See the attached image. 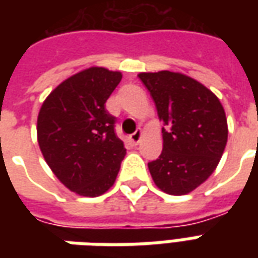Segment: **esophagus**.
I'll return each mask as SVG.
<instances>
[{
  "instance_id": "34e87169",
  "label": "esophagus",
  "mask_w": 258,
  "mask_h": 258,
  "mask_svg": "<svg viewBox=\"0 0 258 258\" xmlns=\"http://www.w3.org/2000/svg\"><path fill=\"white\" fill-rule=\"evenodd\" d=\"M141 138H142V131H141V130H137L134 134L130 135V141H131L134 145H138V144H140Z\"/></svg>"
}]
</instances>
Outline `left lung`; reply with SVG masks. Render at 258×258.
<instances>
[{
	"mask_svg": "<svg viewBox=\"0 0 258 258\" xmlns=\"http://www.w3.org/2000/svg\"><path fill=\"white\" fill-rule=\"evenodd\" d=\"M164 127L162 155L148 163L159 189L186 195L210 177L228 140L221 102L209 88L182 73H140Z\"/></svg>",
	"mask_w": 258,
	"mask_h": 258,
	"instance_id": "left-lung-1",
	"label": "left lung"
}]
</instances>
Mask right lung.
I'll return each instance as SVG.
<instances>
[{"label": "right lung", "mask_w": 258, "mask_h": 258, "mask_svg": "<svg viewBox=\"0 0 258 258\" xmlns=\"http://www.w3.org/2000/svg\"><path fill=\"white\" fill-rule=\"evenodd\" d=\"M120 72L88 68L55 88L37 118V140L45 162L62 184L80 196L95 198L114 184L125 156L114 133L116 117L105 103Z\"/></svg>", "instance_id": "add662e5"}]
</instances>
